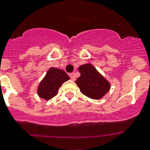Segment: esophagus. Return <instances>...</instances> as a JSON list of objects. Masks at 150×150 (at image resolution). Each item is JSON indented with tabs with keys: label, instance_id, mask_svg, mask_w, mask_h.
<instances>
[{
	"label": "esophagus",
	"instance_id": "obj_1",
	"mask_svg": "<svg viewBox=\"0 0 150 150\" xmlns=\"http://www.w3.org/2000/svg\"><path fill=\"white\" fill-rule=\"evenodd\" d=\"M69 76H70V78H71L72 81H75V80H76V75H75V73H71V74H69Z\"/></svg>",
	"mask_w": 150,
	"mask_h": 150
}]
</instances>
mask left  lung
Listing matches in <instances>:
<instances>
[{"label": "left lung", "instance_id": "obj_1", "mask_svg": "<svg viewBox=\"0 0 150 150\" xmlns=\"http://www.w3.org/2000/svg\"><path fill=\"white\" fill-rule=\"evenodd\" d=\"M79 72L81 76L75 83L81 93L87 97L92 99H100L110 91V83L91 64L81 66Z\"/></svg>", "mask_w": 150, "mask_h": 150}]
</instances>
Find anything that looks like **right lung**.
Segmentation results:
<instances>
[{"mask_svg": "<svg viewBox=\"0 0 150 150\" xmlns=\"http://www.w3.org/2000/svg\"><path fill=\"white\" fill-rule=\"evenodd\" d=\"M68 80L69 77L65 71L54 67L50 68L38 86V96L45 100H49L56 96L59 88Z\"/></svg>", "mask_w": 150, "mask_h": 150, "instance_id": "add662e5", "label": "right lung"}]
</instances>
